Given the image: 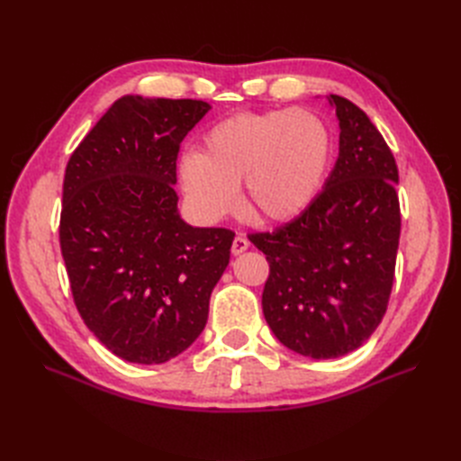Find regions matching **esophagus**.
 I'll use <instances>...</instances> for the list:
<instances>
[{
  "instance_id": "34e87169",
  "label": "esophagus",
  "mask_w": 461,
  "mask_h": 461,
  "mask_svg": "<svg viewBox=\"0 0 461 461\" xmlns=\"http://www.w3.org/2000/svg\"><path fill=\"white\" fill-rule=\"evenodd\" d=\"M249 248V242L244 234H239L236 239L232 240V246H230V252L232 256H240L242 252H246V249Z\"/></svg>"
}]
</instances>
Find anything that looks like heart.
Wrapping results in <instances>:
<instances>
[{
  "label": "heart",
  "instance_id": "1",
  "mask_svg": "<svg viewBox=\"0 0 461 461\" xmlns=\"http://www.w3.org/2000/svg\"><path fill=\"white\" fill-rule=\"evenodd\" d=\"M332 156L327 122L308 109H271L232 115L207 131L202 153L178 167L180 186L203 221H219L246 205L256 219L283 222L302 215L323 188Z\"/></svg>",
  "mask_w": 461,
  "mask_h": 461
}]
</instances>
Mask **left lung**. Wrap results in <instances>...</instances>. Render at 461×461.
Here are the masks:
<instances>
[{
	"instance_id": "obj_1",
	"label": "left lung",
	"mask_w": 461,
	"mask_h": 461,
	"mask_svg": "<svg viewBox=\"0 0 461 461\" xmlns=\"http://www.w3.org/2000/svg\"><path fill=\"white\" fill-rule=\"evenodd\" d=\"M340 127L339 159L302 215L249 240L267 256L261 305L292 352L332 359L379 327L394 283L400 240L398 167L356 104L329 95Z\"/></svg>"
}]
</instances>
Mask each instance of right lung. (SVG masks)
<instances>
[{"label": "right lung", "instance_id": "right-lung-1", "mask_svg": "<svg viewBox=\"0 0 461 461\" xmlns=\"http://www.w3.org/2000/svg\"><path fill=\"white\" fill-rule=\"evenodd\" d=\"M212 105L122 95L73 151L59 242L80 317L107 350L165 364L196 340L234 232L178 215L180 142Z\"/></svg>", "mask_w": 461, "mask_h": 461}]
</instances>
